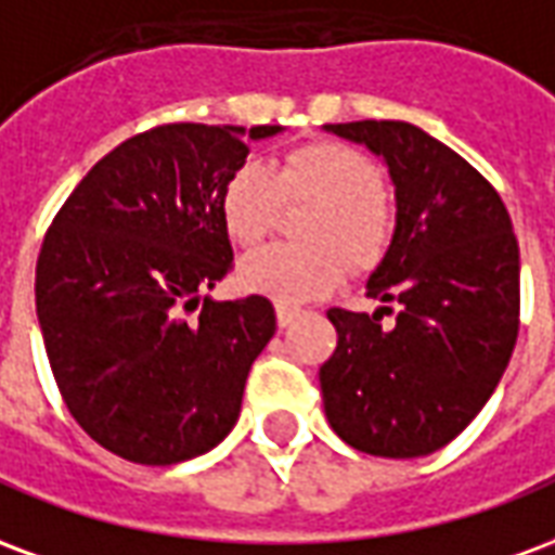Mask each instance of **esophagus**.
<instances>
[{"mask_svg":"<svg viewBox=\"0 0 555 555\" xmlns=\"http://www.w3.org/2000/svg\"><path fill=\"white\" fill-rule=\"evenodd\" d=\"M300 318V309H294V306H285V302H276V324L279 326H291L294 321Z\"/></svg>","mask_w":555,"mask_h":555,"instance_id":"34e87169","label":"esophagus"}]
</instances>
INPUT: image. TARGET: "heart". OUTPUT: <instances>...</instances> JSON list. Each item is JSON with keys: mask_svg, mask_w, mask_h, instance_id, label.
<instances>
[{"mask_svg": "<svg viewBox=\"0 0 555 555\" xmlns=\"http://www.w3.org/2000/svg\"><path fill=\"white\" fill-rule=\"evenodd\" d=\"M384 175L362 151L318 142L291 151L276 169L246 159L222 186L219 210L234 243L255 246L276 229L285 202H318L302 234L314 246H264L243 258L237 279L246 291L279 302H306L333 291L350 264L369 267L389 237ZM341 248L340 254L337 249Z\"/></svg>", "mask_w": 555, "mask_h": 555, "instance_id": "b5f03b06", "label": "heart"}]
</instances>
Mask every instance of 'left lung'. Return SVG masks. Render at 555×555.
Segmentation results:
<instances>
[{"mask_svg":"<svg viewBox=\"0 0 555 555\" xmlns=\"http://www.w3.org/2000/svg\"><path fill=\"white\" fill-rule=\"evenodd\" d=\"M384 159L396 231L365 282L374 314L330 309L321 365L330 428L377 457H422L488 404L512 360L520 249L500 193L464 157L408 121L324 125ZM397 318L380 325L384 313Z\"/></svg>","mask_w":555,"mask_h":555,"instance_id":"obj_1","label":"left lung"}]
</instances>
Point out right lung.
Returning a JSON list of instances; mask_svg holds the SVG:
<instances>
[{"mask_svg":"<svg viewBox=\"0 0 555 555\" xmlns=\"http://www.w3.org/2000/svg\"><path fill=\"white\" fill-rule=\"evenodd\" d=\"M258 125H163L94 163L43 237L35 306L70 416L125 461L210 452L276 333L264 297H207L231 270L219 198Z\"/></svg>","mask_w":555,"mask_h":555,"instance_id":"obj_1","label":"right lung"}]
</instances>
